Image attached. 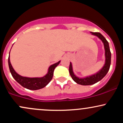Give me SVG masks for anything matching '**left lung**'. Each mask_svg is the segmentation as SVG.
I'll return each instance as SVG.
<instances>
[{"instance_id":"8db88e82","label":"left lung","mask_w":123,"mask_h":123,"mask_svg":"<svg viewBox=\"0 0 123 123\" xmlns=\"http://www.w3.org/2000/svg\"><path fill=\"white\" fill-rule=\"evenodd\" d=\"M91 35L97 36L100 39L104 44V49H105V64L103 67L99 71L94 74L90 76H85L84 77H79L74 74L73 70L72 63L70 62L69 65V73L71 76L72 79L77 84L83 86L92 85L95 83L98 82L106 76L107 73L109 70L111 63V53L110 51L109 45L106 39L104 37V36L99 32H91Z\"/></svg>"}]
</instances>
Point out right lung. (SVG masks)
<instances>
[{"mask_svg": "<svg viewBox=\"0 0 123 123\" xmlns=\"http://www.w3.org/2000/svg\"><path fill=\"white\" fill-rule=\"evenodd\" d=\"M60 62L61 61H59L58 62L54 63V64L49 66L47 73H46V75L43 76V77H28L19 75L15 71L12 64H11L10 60V53L8 59V66H9L10 71L12 77L22 87L31 90H39V89L43 88L44 87H46L51 80L54 74V70L55 68L60 64Z\"/></svg>", "mask_w": 123, "mask_h": 123, "instance_id": "add662e5", "label": "right lung"}]
</instances>
